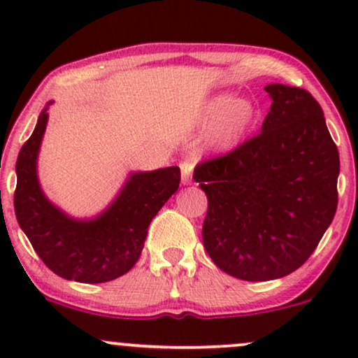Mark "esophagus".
I'll return each instance as SVG.
<instances>
[{
	"instance_id": "esophagus-1",
	"label": "esophagus",
	"mask_w": 358,
	"mask_h": 358,
	"mask_svg": "<svg viewBox=\"0 0 358 358\" xmlns=\"http://www.w3.org/2000/svg\"><path fill=\"white\" fill-rule=\"evenodd\" d=\"M180 170H182V182L185 185L192 183V171H193V163L190 159H185L180 163Z\"/></svg>"
}]
</instances>
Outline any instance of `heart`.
<instances>
[{"label":"heart","mask_w":358,"mask_h":358,"mask_svg":"<svg viewBox=\"0 0 358 358\" xmlns=\"http://www.w3.org/2000/svg\"><path fill=\"white\" fill-rule=\"evenodd\" d=\"M252 119L254 106L248 99L213 97L203 109V121L208 124L203 133L205 146L220 151L231 150L252 124Z\"/></svg>","instance_id":"1"}]
</instances>
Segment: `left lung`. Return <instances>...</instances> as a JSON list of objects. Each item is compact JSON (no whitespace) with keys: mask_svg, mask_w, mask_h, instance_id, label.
I'll return each mask as SVG.
<instances>
[{"mask_svg":"<svg viewBox=\"0 0 358 358\" xmlns=\"http://www.w3.org/2000/svg\"><path fill=\"white\" fill-rule=\"evenodd\" d=\"M262 131L199 163L208 200L203 248L224 273L269 281L301 268L334 220L340 158L322 106L301 87L266 85Z\"/></svg>","mask_w":358,"mask_h":358,"instance_id":"8db88e82","label":"left lung"}]
</instances>
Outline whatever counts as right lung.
Masks as SVG:
<instances>
[{
	"label": "right lung",
	"mask_w": 358,
	"mask_h": 358,
	"mask_svg": "<svg viewBox=\"0 0 358 358\" xmlns=\"http://www.w3.org/2000/svg\"><path fill=\"white\" fill-rule=\"evenodd\" d=\"M47 119L43 109L16 159V219L35 252L57 276L89 285L113 281L136 264L151 220L178 190L180 168L131 175L101 217L69 219L45 199L36 178V156Z\"/></svg>",
	"instance_id": "right-lung-1"
}]
</instances>
